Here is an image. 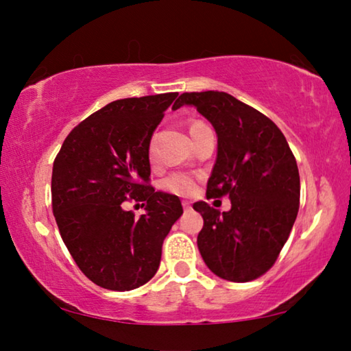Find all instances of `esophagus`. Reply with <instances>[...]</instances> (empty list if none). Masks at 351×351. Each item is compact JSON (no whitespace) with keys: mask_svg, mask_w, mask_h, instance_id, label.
<instances>
[{"mask_svg":"<svg viewBox=\"0 0 351 351\" xmlns=\"http://www.w3.org/2000/svg\"><path fill=\"white\" fill-rule=\"evenodd\" d=\"M182 206H184V209H185V210H190V209H191L190 201H182Z\"/></svg>","mask_w":351,"mask_h":351,"instance_id":"34e87169","label":"esophagus"}]
</instances>
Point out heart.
Masks as SVG:
<instances>
[{"instance_id": "b5f03b06", "label": "heart", "mask_w": 351, "mask_h": 351, "mask_svg": "<svg viewBox=\"0 0 351 351\" xmlns=\"http://www.w3.org/2000/svg\"><path fill=\"white\" fill-rule=\"evenodd\" d=\"M196 124H201V121H195L191 124V128L196 126ZM148 158H150V161H155L156 158L155 141H152L150 145H148ZM161 189L165 191H169L172 195L189 196L193 193L196 189V177L189 174V172H182V171L172 172V174L166 177V179H162Z\"/></svg>"}]
</instances>
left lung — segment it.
Wrapping results in <instances>:
<instances>
[{
  "label": "left lung",
  "mask_w": 351,
  "mask_h": 351,
  "mask_svg": "<svg viewBox=\"0 0 351 351\" xmlns=\"http://www.w3.org/2000/svg\"><path fill=\"white\" fill-rule=\"evenodd\" d=\"M182 105H193L217 134L206 196L232 199V209L222 214L204 201L193 204L204 220L201 257L223 280H257L275 265L299 213L294 153L270 118L227 93H184L172 108Z\"/></svg>",
  "instance_id": "1"
}]
</instances>
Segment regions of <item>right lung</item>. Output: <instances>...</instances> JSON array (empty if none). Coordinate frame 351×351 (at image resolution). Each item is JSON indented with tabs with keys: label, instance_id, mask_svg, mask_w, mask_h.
I'll return each mask as SVG.
<instances>
[{
	"label": "right lung",
	"instance_id": "add662e5",
	"mask_svg": "<svg viewBox=\"0 0 351 351\" xmlns=\"http://www.w3.org/2000/svg\"><path fill=\"white\" fill-rule=\"evenodd\" d=\"M179 93L119 99L81 121L52 167V213L80 270L110 291L145 285L160 267L162 241L180 217V199L150 185L148 145ZM136 200L147 214L124 211Z\"/></svg>",
	"mask_w": 351,
	"mask_h": 351
}]
</instances>
